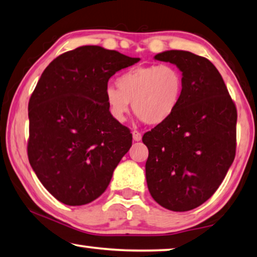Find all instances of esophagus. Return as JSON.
Listing matches in <instances>:
<instances>
[{"label": "esophagus", "mask_w": 257, "mask_h": 257, "mask_svg": "<svg viewBox=\"0 0 257 257\" xmlns=\"http://www.w3.org/2000/svg\"><path fill=\"white\" fill-rule=\"evenodd\" d=\"M132 137H133V140H135V141H140L141 138H143V136H141V133L138 132V131H133L132 132Z\"/></svg>", "instance_id": "1"}]
</instances>
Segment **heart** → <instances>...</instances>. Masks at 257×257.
Returning <instances> with one entry per match:
<instances>
[{
  "mask_svg": "<svg viewBox=\"0 0 257 257\" xmlns=\"http://www.w3.org/2000/svg\"><path fill=\"white\" fill-rule=\"evenodd\" d=\"M117 88L107 85L105 101L114 120L124 122L132 103V110L148 125L168 120L180 105L184 90L181 70L173 65L136 67L120 74Z\"/></svg>",
  "mask_w": 257,
  "mask_h": 257,
  "instance_id": "obj_1",
  "label": "heart"
}]
</instances>
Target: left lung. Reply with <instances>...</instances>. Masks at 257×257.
<instances>
[{
    "instance_id": "obj_1",
    "label": "left lung",
    "mask_w": 257,
    "mask_h": 257,
    "mask_svg": "<svg viewBox=\"0 0 257 257\" xmlns=\"http://www.w3.org/2000/svg\"><path fill=\"white\" fill-rule=\"evenodd\" d=\"M154 58L176 65L184 90L173 116L143 137L148 148L147 187L165 209L184 212L205 203L232 166L236 107L220 73L206 58L177 50Z\"/></svg>"
}]
</instances>
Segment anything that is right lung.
Instances as JSON below:
<instances>
[{
    "label": "right lung",
    "instance_id": "right-lung-1",
    "mask_svg": "<svg viewBox=\"0 0 257 257\" xmlns=\"http://www.w3.org/2000/svg\"><path fill=\"white\" fill-rule=\"evenodd\" d=\"M131 58L101 46H81L55 58L29 101L28 156L37 177L59 202L84 205L106 190L132 146L105 101L109 79Z\"/></svg>",
    "mask_w": 257,
    "mask_h": 257
}]
</instances>
